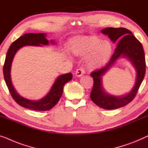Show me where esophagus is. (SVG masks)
Masks as SVG:
<instances>
[{
    "label": "esophagus",
    "instance_id": "34e87169",
    "mask_svg": "<svg viewBox=\"0 0 148 148\" xmlns=\"http://www.w3.org/2000/svg\"><path fill=\"white\" fill-rule=\"evenodd\" d=\"M85 74V70L83 69L82 68H78V69L75 72V75H76V76L77 77H81L83 74Z\"/></svg>",
    "mask_w": 148,
    "mask_h": 148
}]
</instances>
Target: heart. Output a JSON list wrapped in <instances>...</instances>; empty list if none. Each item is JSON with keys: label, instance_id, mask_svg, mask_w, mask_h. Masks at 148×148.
Here are the masks:
<instances>
[{"label": "heart", "instance_id": "heart-1", "mask_svg": "<svg viewBox=\"0 0 148 148\" xmlns=\"http://www.w3.org/2000/svg\"><path fill=\"white\" fill-rule=\"evenodd\" d=\"M72 52L79 56L90 53L88 65L90 68L103 66L109 61L113 52L110 41L103 40L96 36H84L74 39L71 45Z\"/></svg>", "mask_w": 148, "mask_h": 148}]
</instances>
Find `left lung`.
I'll return each instance as SVG.
<instances>
[{"mask_svg":"<svg viewBox=\"0 0 148 148\" xmlns=\"http://www.w3.org/2000/svg\"><path fill=\"white\" fill-rule=\"evenodd\" d=\"M101 32L108 35L113 43L119 41L109 63L90 74L94 80L90 99L93 103L104 109H115L127 105L136 97L145 73L144 51L141 43L127 29L107 27L102 29ZM121 57L127 58L134 67L136 71V82L130 93L121 96H113L103 89L102 77Z\"/></svg>","mask_w":148,"mask_h":148,"instance_id":"left-lung-1","label":"left lung"}]
</instances>
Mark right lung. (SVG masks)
Listing matches in <instances>:
<instances>
[{
	"instance_id": "obj_1",
	"label": "right lung",
	"mask_w": 148,
	"mask_h": 148,
	"mask_svg": "<svg viewBox=\"0 0 148 148\" xmlns=\"http://www.w3.org/2000/svg\"><path fill=\"white\" fill-rule=\"evenodd\" d=\"M46 36V33H26L21 36L10 46L6 56L3 67L4 78L12 97L20 106L33 111H47L52 109L62 97L64 86L72 78L71 73L60 75L56 79L48 93L44 97L36 101L23 97L16 92L12 84L11 76V66L14 56L18 49L27 45L41 47L42 45H49V43L52 45L56 44L55 40L51 39L50 41H49Z\"/></svg>"
}]
</instances>
